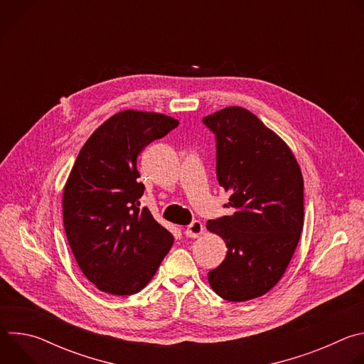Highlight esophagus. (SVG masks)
Returning a JSON list of instances; mask_svg holds the SVG:
<instances>
[{
    "label": "esophagus",
    "instance_id": "1",
    "mask_svg": "<svg viewBox=\"0 0 364 364\" xmlns=\"http://www.w3.org/2000/svg\"><path fill=\"white\" fill-rule=\"evenodd\" d=\"M203 230H204V228H203L201 222L194 220V222H191V223L186 228L184 235H186L187 237H198V236L203 233Z\"/></svg>",
    "mask_w": 364,
    "mask_h": 364
}]
</instances>
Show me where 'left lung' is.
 Masks as SVG:
<instances>
[{
	"label": "left lung",
	"instance_id": "obj_1",
	"mask_svg": "<svg viewBox=\"0 0 364 364\" xmlns=\"http://www.w3.org/2000/svg\"><path fill=\"white\" fill-rule=\"evenodd\" d=\"M216 136V174L232 216L207 222L223 237L225 261L209 272L223 299L262 296L285 274L304 226V180L289 146L245 108L203 118Z\"/></svg>",
	"mask_w": 364,
	"mask_h": 364
}]
</instances>
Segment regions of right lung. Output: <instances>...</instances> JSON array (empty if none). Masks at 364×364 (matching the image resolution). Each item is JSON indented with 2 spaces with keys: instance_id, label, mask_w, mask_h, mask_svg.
Listing matches in <instances>:
<instances>
[{
  "instance_id": "1",
  "label": "right lung",
  "mask_w": 364,
  "mask_h": 364,
  "mask_svg": "<svg viewBox=\"0 0 364 364\" xmlns=\"http://www.w3.org/2000/svg\"><path fill=\"white\" fill-rule=\"evenodd\" d=\"M178 121L155 112L122 111L103 122L82 146L63 191L68 242L85 277L112 295L139 292L157 272L173 235L139 198L136 159Z\"/></svg>"
}]
</instances>
